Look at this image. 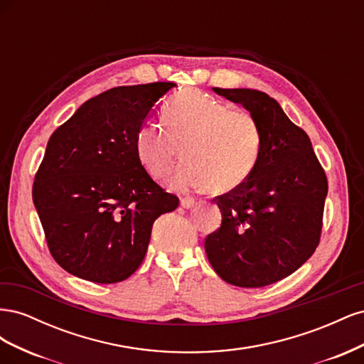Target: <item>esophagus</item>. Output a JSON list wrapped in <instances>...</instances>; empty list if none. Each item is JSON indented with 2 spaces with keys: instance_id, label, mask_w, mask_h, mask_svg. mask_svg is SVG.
I'll return each instance as SVG.
<instances>
[{
  "instance_id": "34e87169",
  "label": "esophagus",
  "mask_w": 364,
  "mask_h": 364,
  "mask_svg": "<svg viewBox=\"0 0 364 364\" xmlns=\"http://www.w3.org/2000/svg\"><path fill=\"white\" fill-rule=\"evenodd\" d=\"M194 199H191V197H183V199L181 200V205H182V208H186V209H188V208H193L194 206Z\"/></svg>"
}]
</instances>
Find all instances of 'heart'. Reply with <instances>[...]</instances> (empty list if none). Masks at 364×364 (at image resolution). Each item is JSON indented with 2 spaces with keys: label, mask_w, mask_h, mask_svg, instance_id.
Here are the masks:
<instances>
[{
  "label": "heart",
  "mask_w": 364,
  "mask_h": 364,
  "mask_svg": "<svg viewBox=\"0 0 364 364\" xmlns=\"http://www.w3.org/2000/svg\"><path fill=\"white\" fill-rule=\"evenodd\" d=\"M165 129L144 123L135 135V153L151 178L165 179L181 151L185 162L171 178L179 191L213 186L226 193L245 183L258 165L262 130L246 109L215 100L200 91H182L165 105Z\"/></svg>",
  "instance_id": "1"
}]
</instances>
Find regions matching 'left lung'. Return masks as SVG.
Here are the masks:
<instances>
[{"label":"left lung","instance_id":"1","mask_svg":"<svg viewBox=\"0 0 364 364\" xmlns=\"http://www.w3.org/2000/svg\"><path fill=\"white\" fill-rule=\"evenodd\" d=\"M214 91L243 105L262 130V151L250 178L217 196L222 225L205 240L220 278L243 289L266 287L296 272L318 246L326 174L305 132L255 90Z\"/></svg>","mask_w":364,"mask_h":364}]
</instances>
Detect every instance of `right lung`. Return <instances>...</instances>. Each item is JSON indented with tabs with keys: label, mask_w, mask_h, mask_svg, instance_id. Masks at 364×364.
<instances>
[{
	"label": "right lung",
	"mask_w": 364,
	"mask_h": 364,
	"mask_svg": "<svg viewBox=\"0 0 364 364\" xmlns=\"http://www.w3.org/2000/svg\"><path fill=\"white\" fill-rule=\"evenodd\" d=\"M176 85L118 86L85 102L53 132L33 182L51 257L97 284L135 273L151 226L179 199L153 181L135 153L136 130Z\"/></svg>",
	"instance_id": "right-lung-1"
}]
</instances>
